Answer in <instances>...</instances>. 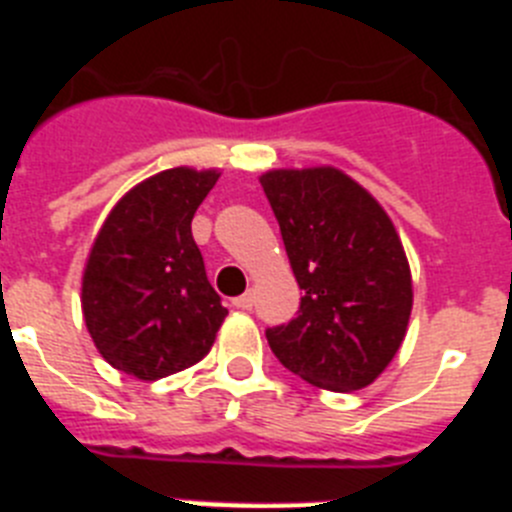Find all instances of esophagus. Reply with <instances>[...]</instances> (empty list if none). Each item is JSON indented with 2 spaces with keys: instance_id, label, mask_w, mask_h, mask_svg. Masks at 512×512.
<instances>
[{
  "instance_id": "esophagus-1",
  "label": "esophagus",
  "mask_w": 512,
  "mask_h": 512,
  "mask_svg": "<svg viewBox=\"0 0 512 512\" xmlns=\"http://www.w3.org/2000/svg\"><path fill=\"white\" fill-rule=\"evenodd\" d=\"M233 305L238 307V310H251V307H253V292H246V295L235 297Z\"/></svg>"
}]
</instances>
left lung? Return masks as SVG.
Instances as JSON below:
<instances>
[{
    "instance_id": "8db88e82",
    "label": "left lung",
    "mask_w": 512,
    "mask_h": 512,
    "mask_svg": "<svg viewBox=\"0 0 512 512\" xmlns=\"http://www.w3.org/2000/svg\"><path fill=\"white\" fill-rule=\"evenodd\" d=\"M259 182L302 289L300 315L266 330V341L289 372L320 390H361L408 333L413 277L400 235L336 166L271 169Z\"/></svg>"
}]
</instances>
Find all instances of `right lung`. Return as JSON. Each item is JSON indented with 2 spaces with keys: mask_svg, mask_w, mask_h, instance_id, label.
<instances>
[{
  "mask_svg": "<svg viewBox=\"0 0 512 512\" xmlns=\"http://www.w3.org/2000/svg\"><path fill=\"white\" fill-rule=\"evenodd\" d=\"M217 169L158 171L120 197L89 251L81 312L107 364L143 382L210 354L225 310L192 238Z\"/></svg>",
  "mask_w": 512,
  "mask_h": 512,
  "instance_id": "add662e5",
  "label": "right lung"
}]
</instances>
